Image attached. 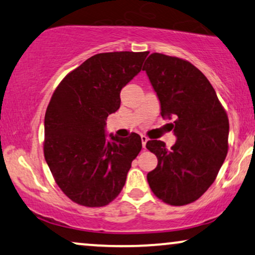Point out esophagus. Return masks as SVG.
<instances>
[{
    "mask_svg": "<svg viewBox=\"0 0 255 255\" xmlns=\"http://www.w3.org/2000/svg\"><path fill=\"white\" fill-rule=\"evenodd\" d=\"M141 141H142V147L146 148V143L148 141V137L144 136V135H141Z\"/></svg>",
    "mask_w": 255,
    "mask_h": 255,
    "instance_id": "obj_1",
    "label": "esophagus"
}]
</instances>
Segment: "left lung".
<instances>
[{"mask_svg": "<svg viewBox=\"0 0 255 255\" xmlns=\"http://www.w3.org/2000/svg\"><path fill=\"white\" fill-rule=\"evenodd\" d=\"M142 70L160 100L161 117L175 118L176 136L170 149L160 140L147 142L157 157L156 168L147 174L148 183L166 204L188 205L211 187L227 155L226 111L207 77L188 61L153 53Z\"/></svg>", "mask_w": 255, "mask_h": 255, "instance_id": "8db88e82", "label": "left lung"}]
</instances>
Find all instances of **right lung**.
<instances>
[{"mask_svg":"<svg viewBox=\"0 0 255 255\" xmlns=\"http://www.w3.org/2000/svg\"><path fill=\"white\" fill-rule=\"evenodd\" d=\"M148 51L89 57L60 82L44 117L43 153L61 191L86 207L108 205L124 188L140 135L105 134L107 117L120 108V92L140 73Z\"/></svg>","mask_w":255,"mask_h":255,"instance_id":"obj_1","label":"right lung"}]
</instances>
